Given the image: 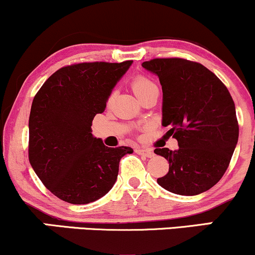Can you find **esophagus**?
Instances as JSON below:
<instances>
[{"label":"esophagus","instance_id":"esophagus-1","mask_svg":"<svg viewBox=\"0 0 255 255\" xmlns=\"http://www.w3.org/2000/svg\"><path fill=\"white\" fill-rule=\"evenodd\" d=\"M135 152L137 154H141V156H145V157H148V158L153 157V154H154L153 151L150 150V148H142V147H137Z\"/></svg>","mask_w":255,"mask_h":255}]
</instances>
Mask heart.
Wrapping results in <instances>:
<instances>
[{"label": "heart", "instance_id": "1", "mask_svg": "<svg viewBox=\"0 0 255 255\" xmlns=\"http://www.w3.org/2000/svg\"><path fill=\"white\" fill-rule=\"evenodd\" d=\"M153 87H157L156 84L151 80V79L144 77V75H139L131 81V90L135 93L137 98L141 97L142 95H145L146 92H148Z\"/></svg>", "mask_w": 255, "mask_h": 255}]
</instances>
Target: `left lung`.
<instances>
[{
	"label": "left lung",
	"instance_id": "1",
	"mask_svg": "<svg viewBox=\"0 0 255 255\" xmlns=\"http://www.w3.org/2000/svg\"><path fill=\"white\" fill-rule=\"evenodd\" d=\"M159 78L164 127L178 148H156L169 162L157 180L166 191L197 195L223 177L239 140L235 104L225 85L203 64L184 58H153L141 64Z\"/></svg>",
	"mask_w": 255,
	"mask_h": 255
}]
</instances>
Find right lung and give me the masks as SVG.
I'll use <instances>...</instances> for the list:
<instances>
[{"label": "right lung", "instance_id": "1", "mask_svg": "<svg viewBox=\"0 0 255 255\" xmlns=\"http://www.w3.org/2000/svg\"><path fill=\"white\" fill-rule=\"evenodd\" d=\"M131 62L62 67L34 96L28 159L44 186L61 200L83 205L104 197L116 182L121 158L133 153L127 146L108 147L91 129Z\"/></svg>", "mask_w": 255, "mask_h": 255}]
</instances>
